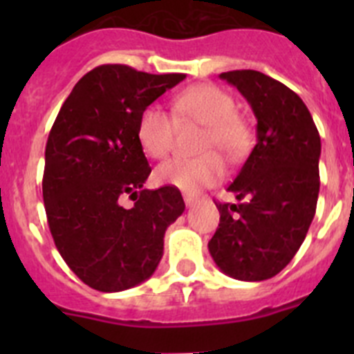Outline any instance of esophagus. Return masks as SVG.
Segmentation results:
<instances>
[{
    "instance_id": "esophagus-1",
    "label": "esophagus",
    "mask_w": 354,
    "mask_h": 354,
    "mask_svg": "<svg viewBox=\"0 0 354 354\" xmlns=\"http://www.w3.org/2000/svg\"><path fill=\"white\" fill-rule=\"evenodd\" d=\"M184 202H186L187 207H192L193 204H196V196H193V195H184Z\"/></svg>"
}]
</instances>
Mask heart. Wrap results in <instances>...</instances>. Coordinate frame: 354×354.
Masks as SVG:
<instances>
[{
  "instance_id": "1",
  "label": "heart",
  "mask_w": 354,
  "mask_h": 354,
  "mask_svg": "<svg viewBox=\"0 0 354 354\" xmlns=\"http://www.w3.org/2000/svg\"><path fill=\"white\" fill-rule=\"evenodd\" d=\"M174 113L179 122H196L205 127L200 152L207 154L162 162L156 170V180L192 195L223 179L225 162L216 152H221L228 159L241 158L250 143V129L245 120L236 115L234 97L214 84H193L177 93ZM175 118L159 104H149L142 111L136 136L150 158L161 159L170 154Z\"/></svg>"
}]
</instances>
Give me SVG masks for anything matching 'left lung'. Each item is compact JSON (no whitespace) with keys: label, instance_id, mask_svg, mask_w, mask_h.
<instances>
[{"label":"left lung","instance_id":"8db88e82","mask_svg":"<svg viewBox=\"0 0 354 354\" xmlns=\"http://www.w3.org/2000/svg\"><path fill=\"white\" fill-rule=\"evenodd\" d=\"M252 106L257 143L228 186L236 204L216 202L220 225L209 241L228 277L261 282L292 261L314 220L321 138L298 93L259 71L221 72Z\"/></svg>","mask_w":354,"mask_h":354}]
</instances>
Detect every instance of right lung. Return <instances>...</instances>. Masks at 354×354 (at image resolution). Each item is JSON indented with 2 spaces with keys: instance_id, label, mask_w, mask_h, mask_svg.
Listing matches in <instances>:
<instances>
[{
  "instance_id": "add662e5",
  "label": "right lung",
  "mask_w": 354,
  "mask_h": 354,
  "mask_svg": "<svg viewBox=\"0 0 354 354\" xmlns=\"http://www.w3.org/2000/svg\"><path fill=\"white\" fill-rule=\"evenodd\" d=\"M186 77L99 65L65 99L46 145L42 195L55 245L81 282L118 292L145 282L184 212L177 187L143 189L152 168L136 136L143 109ZM135 200L131 209L121 200Z\"/></svg>"
}]
</instances>
